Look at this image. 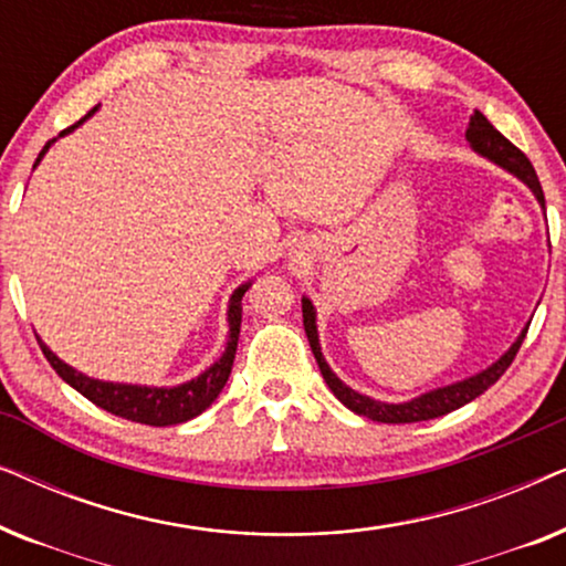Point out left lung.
<instances>
[{
	"mask_svg": "<svg viewBox=\"0 0 566 566\" xmlns=\"http://www.w3.org/2000/svg\"><path fill=\"white\" fill-rule=\"evenodd\" d=\"M467 142L471 149L479 154V157L490 159L492 165H497L505 169V172L515 175L517 180H521L525 188L536 196L538 206L546 211L544 190H541L536 169H533L528 157H525L517 146L510 144L507 138L502 136L500 130L494 128L492 123L486 120L479 111H474V115L469 118ZM301 308H304V329H306L308 345H312L314 358H316V363H319V370H322L324 381H327V386L332 389V394H335V397L343 401L350 412L368 417V420H374V422H389V424L432 420V417H443L448 412H453V409L469 405L471 399H476L479 394H484L502 374H505V370L510 368V363H513V358H515V353L521 350L525 332H528V327H523V332L517 335L515 343L510 345L507 350L492 363V366L479 370V374L461 378V381H453L448 386H438V389L424 391V394H420V397H415L409 401H397V405H394V401H378L374 397H366V394L355 391L347 384H343V378H337V374L329 368V363L324 360V355H322L319 329H316V308L312 304V298H306V296L301 298Z\"/></svg>",
	"mask_w": 566,
	"mask_h": 566,
	"instance_id": "8db88e82",
	"label": "left lung"
}]
</instances>
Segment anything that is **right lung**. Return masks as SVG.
Here are the masks:
<instances>
[{
  "instance_id": "right-lung-1",
  "label": "right lung",
  "mask_w": 566,
  "mask_h": 566,
  "mask_svg": "<svg viewBox=\"0 0 566 566\" xmlns=\"http://www.w3.org/2000/svg\"><path fill=\"white\" fill-rule=\"evenodd\" d=\"M99 107V105H97ZM97 107L84 115L80 123H74L72 128L61 130V136L72 134L74 128H80L90 115H95ZM56 144V138H51L49 144L43 146V151L38 154L33 169L41 165V159L45 157V151ZM252 281H247L239 285V289L231 293L229 298V308H227V322H229V335H227V347H223L221 358L213 360L203 374H198L190 381L177 384V386H142V384H120V381H103V378H92L84 376L82 370H76L59 358L56 353L51 350L49 345L38 337L41 343V350L53 370L64 378V381L87 397L92 405H97L105 412H111L115 417H123V420L130 422H142V424H151V428H167V424H180L188 422L192 417H198L200 412H206L208 407L213 405L216 397H219L223 386L229 381L231 366H234V355H237V343H239V327H242V296L250 289Z\"/></svg>"
}]
</instances>
